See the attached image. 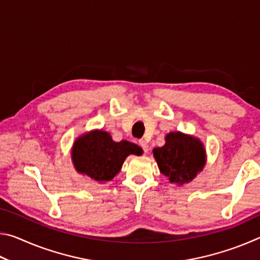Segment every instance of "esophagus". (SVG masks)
Segmentation results:
<instances>
[{
    "mask_svg": "<svg viewBox=\"0 0 260 260\" xmlns=\"http://www.w3.org/2000/svg\"><path fill=\"white\" fill-rule=\"evenodd\" d=\"M139 144H140V147L142 148V150H143L144 152H148L149 146H148V143L146 142V141H144V140H140V141H139Z\"/></svg>",
    "mask_w": 260,
    "mask_h": 260,
    "instance_id": "esophagus-1",
    "label": "esophagus"
}]
</instances>
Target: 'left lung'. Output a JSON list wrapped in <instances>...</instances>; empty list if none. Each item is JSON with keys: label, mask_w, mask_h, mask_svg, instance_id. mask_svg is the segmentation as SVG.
<instances>
[{"label": "left lung", "mask_w": 260, "mask_h": 260, "mask_svg": "<svg viewBox=\"0 0 260 260\" xmlns=\"http://www.w3.org/2000/svg\"><path fill=\"white\" fill-rule=\"evenodd\" d=\"M165 146L153 149L160 172L171 183L189 182L205 164V149L200 140L180 133H170Z\"/></svg>", "instance_id": "8db88e82"}]
</instances>
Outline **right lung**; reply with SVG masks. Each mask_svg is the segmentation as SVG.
Wrapping results in <instances>:
<instances>
[{
    "label": "right lung",
    "mask_w": 260,
    "mask_h": 260,
    "mask_svg": "<svg viewBox=\"0 0 260 260\" xmlns=\"http://www.w3.org/2000/svg\"><path fill=\"white\" fill-rule=\"evenodd\" d=\"M141 152V148L134 143L125 140L114 142L107 132L94 131L74 142L72 160L78 172L99 182H107L119 173L127 156Z\"/></svg>",
    "instance_id": "obj_1"
}]
</instances>
